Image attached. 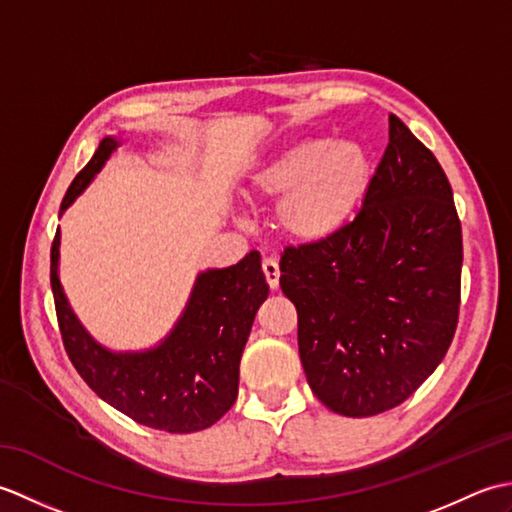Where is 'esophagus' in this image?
<instances>
[{"mask_svg":"<svg viewBox=\"0 0 512 512\" xmlns=\"http://www.w3.org/2000/svg\"><path fill=\"white\" fill-rule=\"evenodd\" d=\"M262 268H264V275H266L268 286L273 288V290H277L279 288V264H277V257H264Z\"/></svg>","mask_w":512,"mask_h":512,"instance_id":"esophagus-1","label":"esophagus"}]
</instances>
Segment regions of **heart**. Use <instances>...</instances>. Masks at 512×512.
<instances>
[{"mask_svg": "<svg viewBox=\"0 0 512 512\" xmlns=\"http://www.w3.org/2000/svg\"><path fill=\"white\" fill-rule=\"evenodd\" d=\"M372 165L354 140L295 138L259 160L248 173L246 195L277 200L275 220L297 242L334 237L361 206Z\"/></svg>", "mask_w": 512, "mask_h": 512, "instance_id": "b5f03b06", "label": "heart"}]
</instances>
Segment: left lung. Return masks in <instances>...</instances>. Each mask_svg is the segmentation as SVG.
I'll return each instance as SVG.
<instances>
[{
  "label": "left lung",
  "instance_id": "1",
  "mask_svg": "<svg viewBox=\"0 0 512 512\" xmlns=\"http://www.w3.org/2000/svg\"><path fill=\"white\" fill-rule=\"evenodd\" d=\"M279 268L303 372L334 413L394 409L436 372L458 325L462 228L440 162L398 116L356 220L288 246Z\"/></svg>",
  "mask_w": 512,
  "mask_h": 512
}]
</instances>
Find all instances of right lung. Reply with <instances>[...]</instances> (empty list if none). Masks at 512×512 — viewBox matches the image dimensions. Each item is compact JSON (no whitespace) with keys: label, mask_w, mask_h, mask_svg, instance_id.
Masks as SVG:
<instances>
[{"label":"right lung","mask_w":512,"mask_h":512,"mask_svg":"<svg viewBox=\"0 0 512 512\" xmlns=\"http://www.w3.org/2000/svg\"><path fill=\"white\" fill-rule=\"evenodd\" d=\"M116 147V136L101 140L92 160L70 184L59 215L88 189ZM59 255L57 228L50 250V284L63 345L76 372L107 405L138 424L169 433L202 431L233 407L244 345L268 297L257 250L235 266L202 270L165 339L136 352L110 350L85 330L63 292Z\"/></svg>","instance_id":"obj_1"}]
</instances>
